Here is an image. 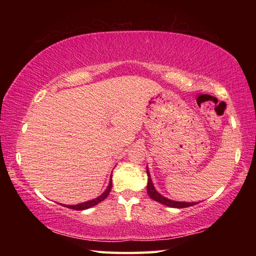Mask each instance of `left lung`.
Returning a JSON list of instances; mask_svg holds the SVG:
<instances>
[{"instance_id":"obj_1","label":"left lung","mask_w":256,"mask_h":256,"mask_svg":"<svg viewBox=\"0 0 256 256\" xmlns=\"http://www.w3.org/2000/svg\"><path fill=\"white\" fill-rule=\"evenodd\" d=\"M146 172H148V194L153 200L158 201L160 204H165L167 206H172V208H187V206H192L197 204V202H182V201H174V200L162 197V196L160 192H156L154 184H153V182H152L150 174L148 172V168H146Z\"/></svg>"}]
</instances>
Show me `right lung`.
<instances>
[{
  "label": "right lung",
  "mask_w": 256,
  "mask_h": 256,
  "mask_svg": "<svg viewBox=\"0 0 256 256\" xmlns=\"http://www.w3.org/2000/svg\"><path fill=\"white\" fill-rule=\"evenodd\" d=\"M111 188H112V179H110V184H108V188L106 189V192H103L101 196H99V197H98V198L86 201V202L79 204H74V206H67V208L74 209V210H84V209H89V208H91V206H94L98 204L99 202H101V201L104 200V199L108 197V194H110Z\"/></svg>",
  "instance_id": "right-lung-1"
}]
</instances>
